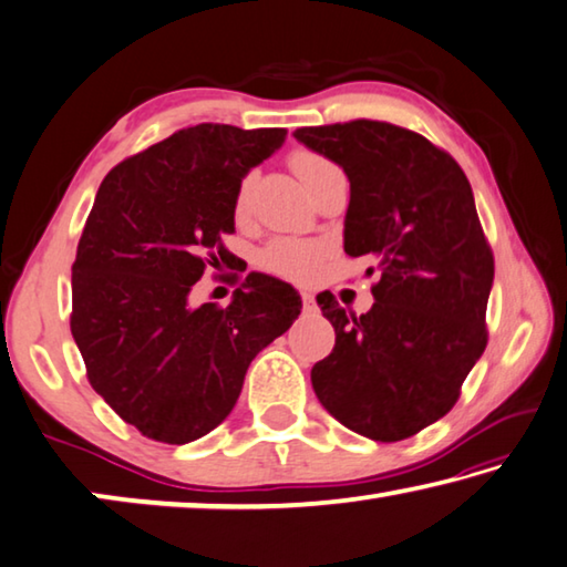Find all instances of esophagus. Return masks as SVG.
<instances>
[{
    "label": "esophagus",
    "instance_id": "esophagus-1",
    "mask_svg": "<svg viewBox=\"0 0 567 567\" xmlns=\"http://www.w3.org/2000/svg\"><path fill=\"white\" fill-rule=\"evenodd\" d=\"M301 301H303V309H306V311L317 309V299H313L311 291H301Z\"/></svg>",
    "mask_w": 567,
    "mask_h": 567
}]
</instances>
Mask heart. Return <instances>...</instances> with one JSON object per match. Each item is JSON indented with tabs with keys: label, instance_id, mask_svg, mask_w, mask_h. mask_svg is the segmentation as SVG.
I'll return each mask as SVG.
<instances>
[{
	"label": "heart",
	"instance_id": "b5f03b06",
	"mask_svg": "<svg viewBox=\"0 0 567 567\" xmlns=\"http://www.w3.org/2000/svg\"><path fill=\"white\" fill-rule=\"evenodd\" d=\"M291 168L303 181L306 188H311V185L317 183L319 175H323L331 168H337V165H333L329 157H323V155L313 153V151H293L291 153ZM250 183H254V178L246 175V178L240 181V185H238V196H236V208L238 210L246 208ZM323 254H327L323 246L311 244V240L276 238L264 248L261 266L268 268V271L278 274V276L296 278V281H306V278H311L313 274L319 271Z\"/></svg>",
	"mask_w": 567,
	"mask_h": 567
}]
</instances>
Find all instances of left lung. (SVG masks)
I'll list each match as a JSON object with an SVG mask.
<instances>
[{
    "instance_id": "1",
    "label": "left lung",
    "mask_w": 567,
    "mask_h": 567,
    "mask_svg": "<svg viewBox=\"0 0 567 567\" xmlns=\"http://www.w3.org/2000/svg\"><path fill=\"white\" fill-rule=\"evenodd\" d=\"M293 137L344 168V250L382 268L361 317L317 296L337 344L311 369L313 392L351 432L406 440L452 410L487 347L495 258L470 181L426 137L379 120L299 127Z\"/></svg>"
}]
</instances>
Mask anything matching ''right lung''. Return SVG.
Here are the masks:
<instances>
[{"instance_id":"right-lung-1","label":"right lung","mask_w":567,"mask_h":567,"mask_svg":"<svg viewBox=\"0 0 567 567\" xmlns=\"http://www.w3.org/2000/svg\"><path fill=\"white\" fill-rule=\"evenodd\" d=\"M284 141V127L200 123L100 185L72 264L70 329L92 389L147 440L216 430L250 361L299 319V291L256 271L226 309L190 303L206 266L226 261L240 181Z\"/></svg>"}]
</instances>
